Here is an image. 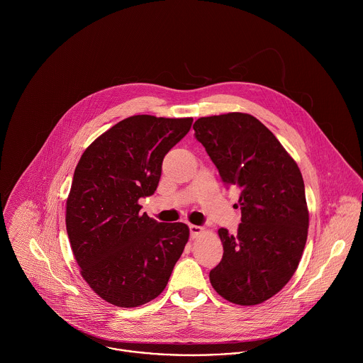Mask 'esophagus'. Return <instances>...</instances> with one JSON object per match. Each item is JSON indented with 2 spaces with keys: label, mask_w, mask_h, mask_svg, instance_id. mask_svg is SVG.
Here are the masks:
<instances>
[{
  "label": "esophagus",
  "mask_w": 363,
  "mask_h": 363,
  "mask_svg": "<svg viewBox=\"0 0 363 363\" xmlns=\"http://www.w3.org/2000/svg\"><path fill=\"white\" fill-rule=\"evenodd\" d=\"M201 233H204V228L203 226H197V225H190V235L193 239L199 238Z\"/></svg>",
  "instance_id": "esophagus-1"
}]
</instances>
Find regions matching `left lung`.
<instances>
[{"instance_id":"left-lung-1","label":"left lung","mask_w":363,"mask_h":363,"mask_svg":"<svg viewBox=\"0 0 363 363\" xmlns=\"http://www.w3.org/2000/svg\"><path fill=\"white\" fill-rule=\"evenodd\" d=\"M193 128L222 180L240 191L242 223L235 236L218 230L223 256L209 272L211 285L235 305H259L289 282L303 255L309 209L302 173L252 114L201 117Z\"/></svg>"}]
</instances>
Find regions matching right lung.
I'll list each match as a JSON object with an SVG mask.
<instances>
[{
    "mask_svg": "<svg viewBox=\"0 0 363 363\" xmlns=\"http://www.w3.org/2000/svg\"><path fill=\"white\" fill-rule=\"evenodd\" d=\"M193 118L131 116L99 135L81 156L67 199L65 225L81 275L104 301L137 308L166 288L189 240L186 223L140 213L155 193L164 155Z\"/></svg>",
    "mask_w": 363,
    "mask_h": 363,
    "instance_id": "right-lung-1",
    "label": "right lung"
}]
</instances>
